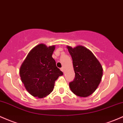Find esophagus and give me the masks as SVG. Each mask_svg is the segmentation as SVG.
<instances>
[{
  "label": "esophagus",
  "mask_w": 123,
  "mask_h": 123,
  "mask_svg": "<svg viewBox=\"0 0 123 123\" xmlns=\"http://www.w3.org/2000/svg\"><path fill=\"white\" fill-rule=\"evenodd\" d=\"M61 70L62 71H64V68H63V67H62V68H61Z\"/></svg>",
  "instance_id": "obj_1"
}]
</instances>
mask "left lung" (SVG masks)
<instances>
[{"mask_svg":"<svg viewBox=\"0 0 123 123\" xmlns=\"http://www.w3.org/2000/svg\"><path fill=\"white\" fill-rule=\"evenodd\" d=\"M67 48L72 56L75 73L69 87L75 94L86 98L91 95L99 85L103 68L93 54L86 47L78 45L75 48L67 46Z\"/></svg>","mask_w":123,"mask_h":123,"instance_id":"obj_1","label":"left lung"}]
</instances>
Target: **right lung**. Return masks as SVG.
<instances>
[{"mask_svg":"<svg viewBox=\"0 0 123 123\" xmlns=\"http://www.w3.org/2000/svg\"><path fill=\"white\" fill-rule=\"evenodd\" d=\"M55 46L40 44L28 54L20 68V76L27 91L31 95L43 98L51 93L55 82L63 75L52 57Z\"/></svg>","mask_w":123,"mask_h":123,"instance_id":"add662e5","label":"right lung"}]
</instances>
